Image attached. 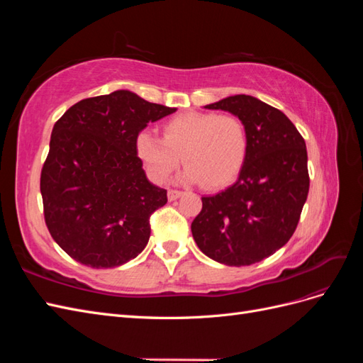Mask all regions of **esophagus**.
I'll list each match as a JSON object with an SVG mask.
<instances>
[{
	"label": "esophagus",
	"instance_id": "esophagus-1",
	"mask_svg": "<svg viewBox=\"0 0 363 363\" xmlns=\"http://www.w3.org/2000/svg\"><path fill=\"white\" fill-rule=\"evenodd\" d=\"M182 191H177V189H169L168 191V200L169 201H174V200H177L179 196H182Z\"/></svg>",
	"mask_w": 363,
	"mask_h": 363
}]
</instances>
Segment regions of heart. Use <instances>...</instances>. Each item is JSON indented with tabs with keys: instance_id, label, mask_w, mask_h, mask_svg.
<instances>
[{
	"instance_id": "1",
	"label": "heart",
	"mask_w": 363,
	"mask_h": 363,
	"mask_svg": "<svg viewBox=\"0 0 363 363\" xmlns=\"http://www.w3.org/2000/svg\"><path fill=\"white\" fill-rule=\"evenodd\" d=\"M136 150L156 182L167 180L183 159L184 182L216 189L232 182L242 168L248 133L235 115L186 112L164 123L163 138L142 130Z\"/></svg>"
}]
</instances>
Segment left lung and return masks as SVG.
<instances>
[{
    "label": "left lung",
    "instance_id": "8db88e82",
    "mask_svg": "<svg viewBox=\"0 0 363 363\" xmlns=\"http://www.w3.org/2000/svg\"><path fill=\"white\" fill-rule=\"evenodd\" d=\"M206 108L242 121L248 150L238 180L201 199L192 236L207 257L252 265L286 244L300 221L311 182L306 142L286 115L251 95L227 96Z\"/></svg>",
    "mask_w": 363,
    "mask_h": 363
}]
</instances>
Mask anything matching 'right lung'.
Instances as JSON below:
<instances>
[{
	"label": "right lung",
	"mask_w": 363,
	"mask_h": 363,
	"mask_svg": "<svg viewBox=\"0 0 363 363\" xmlns=\"http://www.w3.org/2000/svg\"><path fill=\"white\" fill-rule=\"evenodd\" d=\"M175 111L115 91L79 101L54 124L40 172L43 216L74 260L115 268L145 248L150 216L168 196L148 182L136 138Z\"/></svg>",
	"instance_id": "right-lung-1"
}]
</instances>
